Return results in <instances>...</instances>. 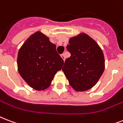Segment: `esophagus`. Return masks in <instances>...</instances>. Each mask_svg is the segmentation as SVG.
I'll return each instance as SVG.
<instances>
[{
	"mask_svg": "<svg viewBox=\"0 0 123 123\" xmlns=\"http://www.w3.org/2000/svg\"><path fill=\"white\" fill-rule=\"evenodd\" d=\"M61 56L62 59H63L64 61H65V59H66V56H65V54H64V53H62V55H61Z\"/></svg>",
	"mask_w": 123,
	"mask_h": 123,
	"instance_id": "esophagus-1",
	"label": "esophagus"
}]
</instances>
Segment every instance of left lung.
Returning <instances> with one entry per match:
<instances>
[{
	"label": "left lung",
	"instance_id": "obj_1",
	"mask_svg": "<svg viewBox=\"0 0 123 123\" xmlns=\"http://www.w3.org/2000/svg\"><path fill=\"white\" fill-rule=\"evenodd\" d=\"M68 43L66 48L71 56L66 59L62 70L74 90H88L97 84L105 70L103 51L84 33L71 37Z\"/></svg>",
	"mask_w": 123,
	"mask_h": 123
}]
</instances>
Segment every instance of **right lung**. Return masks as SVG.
I'll return each instance as SVG.
<instances>
[{
    "instance_id": "1",
    "label": "right lung",
    "mask_w": 123,
    "mask_h": 123,
    "mask_svg": "<svg viewBox=\"0 0 123 123\" xmlns=\"http://www.w3.org/2000/svg\"><path fill=\"white\" fill-rule=\"evenodd\" d=\"M63 64L56 46L41 31L29 37L18 52V73L25 82L36 90L48 88Z\"/></svg>"
}]
</instances>
